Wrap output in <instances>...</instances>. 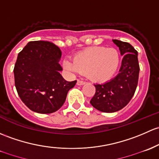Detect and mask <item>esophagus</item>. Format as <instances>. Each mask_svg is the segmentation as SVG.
<instances>
[{
	"mask_svg": "<svg viewBox=\"0 0 159 159\" xmlns=\"http://www.w3.org/2000/svg\"><path fill=\"white\" fill-rule=\"evenodd\" d=\"M84 84H85L84 81H81V80H78V81H77V84L78 85H84Z\"/></svg>",
	"mask_w": 159,
	"mask_h": 159,
	"instance_id": "esophagus-1",
	"label": "esophagus"
}]
</instances>
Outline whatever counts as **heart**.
<instances>
[{
	"label": "heart",
	"mask_w": 159,
	"mask_h": 159,
	"mask_svg": "<svg viewBox=\"0 0 159 159\" xmlns=\"http://www.w3.org/2000/svg\"><path fill=\"white\" fill-rule=\"evenodd\" d=\"M121 56L117 49L104 46H93L75 55L74 61L67 58L63 67L72 74L87 73L88 78L98 83L109 81L119 69Z\"/></svg>",
	"instance_id": "b5f03b06"
}]
</instances>
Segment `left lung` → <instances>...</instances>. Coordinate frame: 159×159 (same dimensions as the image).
Segmentation results:
<instances>
[{
	"label": "left lung",
	"mask_w": 159,
	"mask_h": 159,
	"mask_svg": "<svg viewBox=\"0 0 159 159\" xmlns=\"http://www.w3.org/2000/svg\"><path fill=\"white\" fill-rule=\"evenodd\" d=\"M113 42L123 56L119 74L104 84H94L96 92L90 101L95 109L104 113H114L127 105L136 91L139 73L136 50L126 42Z\"/></svg>",
	"instance_id": "obj_1"
}]
</instances>
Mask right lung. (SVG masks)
I'll return each instance as SVG.
<instances>
[{
	"label": "right lung",
	"instance_id": "obj_1",
	"mask_svg": "<svg viewBox=\"0 0 159 159\" xmlns=\"http://www.w3.org/2000/svg\"><path fill=\"white\" fill-rule=\"evenodd\" d=\"M61 52L48 41L29 42L15 63V87L21 101L39 113L57 111L77 81H67L60 71Z\"/></svg>",
	"mask_w": 159,
	"mask_h": 159
}]
</instances>
